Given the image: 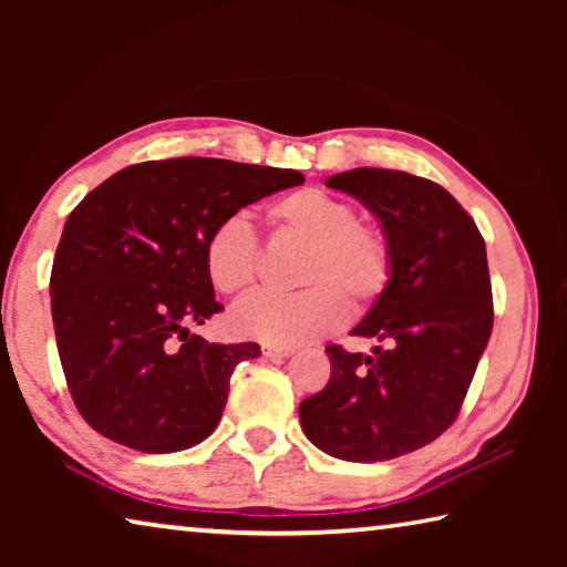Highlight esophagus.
<instances>
[{"label":"esophagus","instance_id":"34e87169","mask_svg":"<svg viewBox=\"0 0 567 567\" xmlns=\"http://www.w3.org/2000/svg\"><path fill=\"white\" fill-rule=\"evenodd\" d=\"M295 350L292 348H282V344H262V354L270 360H282V358H290Z\"/></svg>","mask_w":567,"mask_h":567}]
</instances>
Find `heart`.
<instances>
[{"instance_id": "1", "label": "heart", "mask_w": 567, "mask_h": 567, "mask_svg": "<svg viewBox=\"0 0 567 567\" xmlns=\"http://www.w3.org/2000/svg\"><path fill=\"white\" fill-rule=\"evenodd\" d=\"M270 219L307 249L297 295H257L239 305L233 328L270 344H302L340 328L348 307L364 312L392 277L385 235L360 223L348 199L324 189H297L270 207ZM205 270L215 290L245 297L260 277V247L245 215H229L205 239Z\"/></svg>"}]
</instances>
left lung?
Returning <instances> with one entry per match:
<instances>
[{"mask_svg":"<svg viewBox=\"0 0 567 567\" xmlns=\"http://www.w3.org/2000/svg\"><path fill=\"white\" fill-rule=\"evenodd\" d=\"M324 185L375 215L392 277L352 328L375 348H324L330 380L300 402V422L322 453L378 463L433 443L457 417L493 332L485 239L447 189L408 172L358 167Z\"/></svg>","mask_w":567,"mask_h":567,"instance_id":"1","label":"left lung"}]
</instances>
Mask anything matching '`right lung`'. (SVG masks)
<instances>
[{"mask_svg": "<svg viewBox=\"0 0 567 567\" xmlns=\"http://www.w3.org/2000/svg\"><path fill=\"white\" fill-rule=\"evenodd\" d=\"M302 182L297 169L177 157L124 167L74 207L52 265V322L74 405L100 435L177 453L217 427L237 362L260 344L189 334L223 310L205 239Z\"/></svg>", "mask_w": 567, "mask_h": 567, "instance_id": "right-lung-1", "label": "right lung"}]
</instances>
